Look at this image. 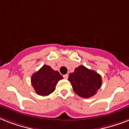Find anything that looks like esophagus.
Segmentation results:
<instances>
[{
	"label": "esophagus",
	"mask_w": 129,
	"mask_h": 129,
	"mask_svg": "<svg viewBox=\"0 0 129 129\" xmlns=\"http://www.w3.org/2000/svg\"><path fill=\"white\" fill-rule=\"evenodd\" d=\"M63 77L65 79H68V75L65 74V75H63Z\"/></svg>",
	"instance_id": "esophagus-1"
}]
</instances>
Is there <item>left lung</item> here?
I'll return each mask as SVG.
<instances>
[{"label": "left lung", "instance_id": "left-lung-1", "mask_svg": "<svg viewBox=\"0 0 129 129\" xmlns=\"http://www.w3.org/2000/svg\"><path fill=\"white\" fill-rule=\"evenodd\" d=\"M68 80L73 90L79 96L90 98L96 94L102 86V78L95 71L80 66L69 75Z\"/></svg>", "mask_w": 129, "mask_h": 129}]
</instances>
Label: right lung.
I'll list each match as a JSON object with an SVG mask.
<instances>
[{
  "mask_svg": "<svg viewBox=\"0 0 129 129\" xmlns=\"http://www.w3.org/2000/svg\"><path fill=\"white\" fill-rule=\"evenodd\" d=\"M63 77L57 71L53 70L50 66L44 65L31 76V84L35 92L40 96H48L55 90L58 81Z\"/></svg>",
  "mask_w": 129,
  "mask_h": 129,
  "instance_id": "right-lung-1",
  "label": "right lung"
}]
</instances>
